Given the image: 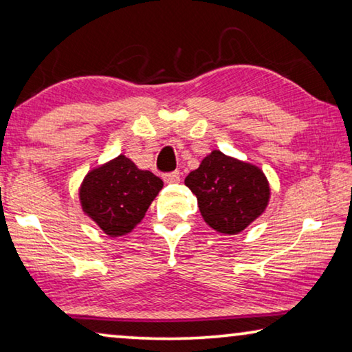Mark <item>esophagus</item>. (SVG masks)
<instances>
[{
	"label": "esophagus",
	"instance_id": "esophagus-1",
	"mask_svg": "<svg viewBox=\"0 0 352 352\" xmlns=\"http://www.w3.org/2000/svg\"><path fill=\"white\" fill-rule=\"evenodd\" d=\"M162 178H164L166 183H177L178 180H180V172H178V170L167 172V174L162 175Z\"/></svg>",
	"mask_w": 352,
	"mask_h": 352
}]
</instances>
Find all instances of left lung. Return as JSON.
I'll return each mask as SVG.
<instances>
[{
	"label": "left lung",
	"mask_w": 352,
	"mask_h": 352,
	"mask_svg": "<svg viewBox=\"0 0 352 352\" xmlns=\"http://www.w3.org/2000/svg\"><path fill=\"white\" fill-rule=\"evenodd\" d=\"M185 185L197 197L204 221L221 234L242 232L264 212L270 196L261 169L219 150L204 158Z\"/></svg>",
	"instance_id": "obj_1"
}]
</instances>
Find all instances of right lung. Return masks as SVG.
I'll return each mask as SVG.
<instances>
[{"label": "right lung", "instance_id": "right-lung-1", "mask_svg": "<svg viewBox=\"0 0 352 352\" xmlns=\"http://www.w3.org/2000/svg\"><path fill=\"white\" fill-rule=\"evenodd\" d=\"M162 180L120 155L85 177L82 208L110 237L131 232L161 191Z\"/></svg>", "mask_w": 352, "mask_h": 352}]
</instances>
